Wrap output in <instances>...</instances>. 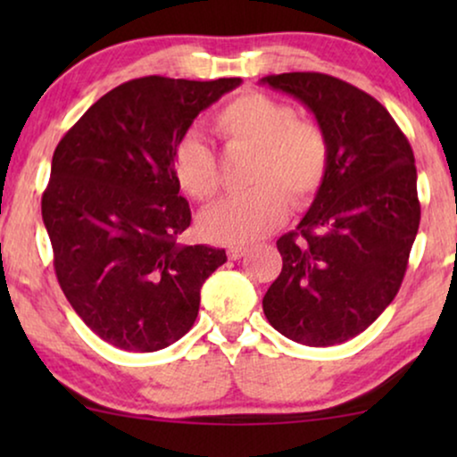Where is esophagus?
Instances as JSON below:
<instances>
[{
  "label": "esophagus",
  "instance_id": "obj_1",
  "mask_svg": "<svg viewBox=\"0 0 457 457\" xmlns=\"http://www.w3.org/2000/svg\"><path fill=\"white\" fill-rule=\"evenodd\" d=\"M249 253V247L247 245H233L228 247V258L230 260H241L243 255Z\"/></svg>",
  "mask_w": 457,
  "mask_h": 457
}]
</instances>
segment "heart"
<instances>
[{"label": "heart", "mask_w": 457, "mask_h": 457, "mask_svg": "<svg viewBox=\"0 0 457 457\" xmlns=\"http://www.w3.org/2000/svg\"><path fill=\"white\" fill-rule=\"evenodd\" d=\"M214 130L227 149L253 152L247 193L233 195L202 214V230L212 241L249 243L285 222L289 196L295 208L308 205L324 183L330 162L328 135L316 120L297 118L283 99L247 91L214 114ZM180 189L208 202L220 189L216 155L202 137L187 135L172 154Z\"/></svg>", "instance_id": "1"}]
</instances>
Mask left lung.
Segmentation results:
<instances>
[{"label":"left lung","mask_w":457,"mask_h":457,"mask_svg":"<svg viewBox=\"0 0 457 457\" xmlns=\"http://www.w3.org/2000/svg\"><path fill=\"white\" fill-rule=\"evenodd\" d=\"M314 112L328 172L297 230L280 237L283 270L264 295L287 339L328 347L364 333L397 295L420 224L408 137L383 104L322 72L262 79Z\"/></svg>","instance_id":"8db88e82"}]
</instances>
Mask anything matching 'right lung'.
<instances>
[{"instance_id":"add662e5","label":"right lung","mask_w":457,"mask_h":457,"mask_svg":"<svg viewBox=\"0 0 457 457\" xmlns=\"http://www.w3.org/2000/svg\"><path fill=\"white\" fill-rule=\"evenodd\" d=\"M241 79L143 77L99 97L62 137L41 214L58 283L93 333L158 352L195 322L224 249L185 245L191 224L172 154L191 122Z\"/></svg>"}]
</instances>
